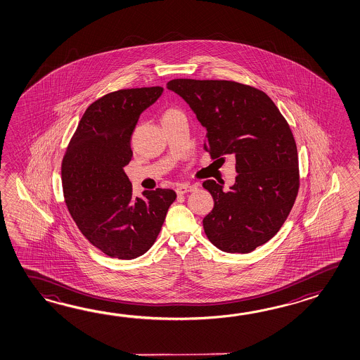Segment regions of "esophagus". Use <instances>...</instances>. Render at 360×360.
Listing matches in <instances>:
<instances>
[{
  "label": "esophagus",
  "mask_w": 360,
  "mask_h": 360,
  "mask_svg": "<svg viewBox=\"0 0 360 360\" xmlns=\"http://www.w3.org/2000/svg\"><path fill=\"white\" fill-rule=\"evenodd\" d=\"M196 190L195 184H178L176 187V192L178 195H184L187 192H192Z\"/></svg>",
  "instance_id": "34e87169"
}]
</instances>
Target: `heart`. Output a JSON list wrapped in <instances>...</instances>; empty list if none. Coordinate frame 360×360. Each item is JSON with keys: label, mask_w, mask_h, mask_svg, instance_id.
<instances>
[{"label": "heart", "mask_w": 360, "mask_h": 360, "mask_svg": "<svg viewBox=\"0 0 360 360\" xmlns=\"http://www.w3.org/2000/svg\"><path fill=\"white\" fill-rule=\"evenodd\" d=\"M173 111L176 110H173V109H170V110H167L165 111V114H164V115H167V114H169V112H173Z\"/></svg>", "instance_id": "1"}]
</instances>
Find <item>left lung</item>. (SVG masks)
<instances>
[{"mask_svg": "<svg viewBox=\"0 0 360 360\" xmlns=\"http://www.w3.org/2000/svg\"><path fill=\"white\" fill-rule=\"evenodd\" d=\"M170 91L190 105L206 128L212 159H236L229 191L213 179L202 186L214 207L202 224L210 243L248 254L268 243L287 219L299 191V160L285 117L260 89L232 81L173 79Z\"/></svg>", "mask_w": 360, "mask_h": 360, "instance_id": "left-lung-1", "label": "left lung"}]
</instances>
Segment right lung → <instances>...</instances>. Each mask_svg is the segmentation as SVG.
Returning a JSON list of instances; mask_svg holds the SVG:
<instances>
[{"label":"right lung","mask_w":360,"mask_h":360,"mask_svg":"<svg viewBox=\"0 0 360 360\" xmlns=\"http://www.w3.org/2000/svg\"><path fill=\"white\" fill-rule=\"evenodd\" d=\"M162 87L120 89L91 103L61 165L66 206L83 236L103 254L131 260L154 245L176 193L169 188L133 198L124 167L139 117Z\"/></svg>","instance_id":"1"}]
</instances>
